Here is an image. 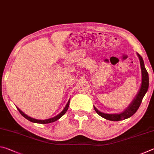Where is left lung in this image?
<instances>
[{
	"label": "left lung",
	"instance_id": "obj_1",
	"mask_svg": "<svg viewBox=\"0 0 154 154\" xmlns=\"http://www.w3.org/2000/svg\"><path fill=\"white\" fill-rule=\"evenodd\" d=\"M137 55L139 56L140 60V68H141L142 72V83L139 93H138L136 98H134V100L132 101V103L129 105L128 107L126 110H124V112H122V113L119 114L104 113H102V112L99 111L95 106H94L95 111L99 115V116L102 117V118L110 121L123 120V119L129 118L132 116H133L138 110V109L139 108L140 104H141L143 98L145 95L146 92H147L148 87H149V75H148V72L145 67L144 62H143L142 57L140 56L139 54H137Z\"/></svg>",
	"mask_w": 154,
	"mask_h": 154
}]
</instances>
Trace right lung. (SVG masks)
Instances as JSON below:
<instances>
[{
    "mask_svg": "<svg viewBox=\"0 0 154 154\" xmlns=\"http://www.w3.org/2000/svg\"><path fill=\"white\" fill-rule=\"evenodd\" d=\"M69 103H70V100L68 101V103L66 104V106H65L64 109H63V111H62L60 113L59 115H58V116L54 117V118H51V119H45V120H39V119H34V118H30V117L28 116L27 115H26L24 113H23V112L20 110V109H18L17 107V110L19 111V112L20 113V114L22 115V116L23 117H24V118L26 119H27L28 120H29L30 122H34V123H38V124H49V123H51V122H55L56 120H58V119H59L60 118H61V117H62L64 116V115L66 113V112L67 111L68 109H69Z\"/></svg>",
    "mask_w": 154,
    "mask_h": 154,
    "instance_id": "add662e5",
    "label": "right lung"
}]
</instances>
